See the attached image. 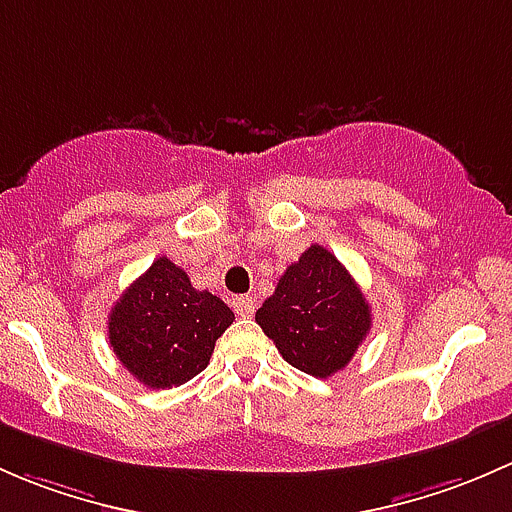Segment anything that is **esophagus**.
<instances>
[{"mask_svg": "<svg viewBox=\"0 0 512 512\" xmlns=\"http://www.w3.org/2000/svg\"><path fill=\"white\" fill-rule=\"evenodd\" d=\"M231 308L244 315V318H249V315H254V298L251 295H236V298H231Z\"/></svg>", "mask_w": 512, "mask_h": 512, "instance_id": "esophagus-1", "label": "esophagus"}]
</instances>
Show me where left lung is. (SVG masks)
<instances>
[{
	"label": "left lung",
	"mask_w": 512,
	"mask_h": 512,
	"mask_svg": "<svg viewBox=\"0 0 512 512\" xmlns=\"http://www.w3.org/2000/svg\"><path fill=\"white\" fill-rule=\"evenodd\" d=\"M256 323L288 365L325 379L355 357L372 328V308L335 254L313 244L278 278Z\"/></svg>",
	"instance_id": "1"
}]
</instances>
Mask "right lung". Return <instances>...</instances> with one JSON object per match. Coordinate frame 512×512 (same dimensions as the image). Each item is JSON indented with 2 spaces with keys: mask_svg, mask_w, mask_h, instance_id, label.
<instances>
[{
  "mask_svg": "<svg viewBox=\"0 0 512 512\" xmlns=\"http://www.w3.org/2000/svg\"><path fill=\"white\" fill-rule=\"evenodd\" d=\"M234 313L209 291H197L187 273L160 256L113 305L108 337L115 357L138 382L172 389L209 365L214 345Z\"/></svg>",
  "mask_w": 512,
  "mask_h": 512,
  "instance_id": "obj_1",
  "label": "right lung"
}]
</instances>
